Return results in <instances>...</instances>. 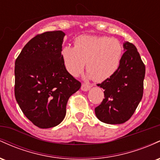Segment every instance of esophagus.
I'll return each mask as SVG.
<instances>
[{
  "instance_id": "esophagus-1",
  "label": "esophagus",
  "mask_w": 160,
  "mask_h": 160,
  "mask_svg": "<svg viewBox=\"0 0 160 160\" xmlns=\"http://www.w3.org/2000/svg\"><path fill=\"white\" fill-rule=\"evenodd\" d=\"M91 85L88 83H82L81 86V89L82 91H88L91 88Z\"/></svg>"
}]
</instances>
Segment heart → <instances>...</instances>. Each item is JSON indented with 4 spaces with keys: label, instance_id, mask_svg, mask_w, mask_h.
Here are the masks:
<instances>
[{
    "label": "heart",
    "instance_id": "obj_1",
    "mask_svg": "<svg viewBox=\"0 0 160 160\" xmlns=\"http://www.w3.org/2000/svg\"><path fill=\"white\" fill-rule=\"evenodd\" d=\"M122 54L120 41L105 36H79L74 40V47L67 45L61 50L62 61L69 74L78 75L86 62L87 76L96 81H103L114 74Z\"/></svg>",
    "mask_w": 160,
    "mask_h": 160
}]
</instances>
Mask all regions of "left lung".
<instances>
[{"instance_id":"8db88e82","label":"left lung","mask_w":160,"mask_h":160,"mask_svg":"<svg viewBox=\"0 0 160 160\" xmlns=\"http://www.w3.org/2000/svg\"><path fill=\"white\" fill-rule=\"evenodd\" d=\"M120 66L111 78L97 84L104 98L95 108L97 118L108 124H121L131 118L144 91L145 65L135 46L126 41Z\"/></svg>"}]
</instances>
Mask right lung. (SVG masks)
Returning a JSON list of instances; mask_svg holds the SVG:
<instances>
[{"instance_id":"1","label":"right lung","mask_w":160,"mask_h":160,"mask_svg":"<svg viewBox=\"0 0 160 160\" xmlns=\"http://www.w3.org/2000/svg\"><path fill=\"white\" fill-rule=\"evenodd\" d=\"M62 31L38 34L25 44L15 62V97L25 117L40 128L65 118L66 105L81 82L66 70L61 50Z\"/></svg>"}]
</instances>
